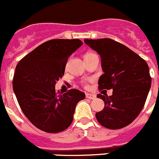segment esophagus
<instances>
[{
	"mask_svg": "<svg viewBox=\"0 0 159 159\" xmlns=\"http://www.w3.org/2000/svg\"><path fill=\"white\" fill-rule=\"evenodd\" d=\"M86 98H89V99H94V98H96V95L95 94H89V93H86Z\"/></svg>",
	"mask_w": 159,
	"mask_h": 159,
	"instance_id": "esophagus-1",
	"label": "esophagus"
}]
</instances>
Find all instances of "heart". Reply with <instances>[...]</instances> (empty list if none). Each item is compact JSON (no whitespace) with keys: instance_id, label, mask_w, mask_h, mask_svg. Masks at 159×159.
Returning a JSON list of instances; mask_svg holds the SVG:
<instances>
[{"instance_id":"1","label":"heart","mask_w":159,"mask_h":159,"mask_svg":"<svg viewBox=\"0 0 159 159\" xmlns=\"http://www.w3.org/2000/svg\"><path fill=\"white\" fill-rule=\"evenodd\" d=\"M88 54H91V53H88ZM88 54H86V55H88Z\"/></svg>"}]
</instances>
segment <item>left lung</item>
<instances>
[{"mask_svg":"<svg viewBox=\"0 0 159 159\" xmlns=\"http://www.w3.org/2000/svg\"><path fill=\"white\" fill-rule=\"evenodd\" d=\"M98 53L103 74L98 79L99 90L112 89V95L97 94L104 108L95 114L100 125L110 129H122L140 114L151 86L147 63L137 53L111 39H84Z\"/></svg>","mask_w":159,"mask_h":159,"instance_id":"left-lung-1","label":"left lung"}]
</instances>
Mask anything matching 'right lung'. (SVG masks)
I'll return each mask as SVG.
<instances>
[{
    "label": "right lung",
    "instance_id": "add662e5",
    "mask_svg": "<svg viewBox=\"0 0 159 159\" xmlns=\"http://www.w3.org/2000/svg\"><path fill=\"white\" fill-rule=\"evenodd\" d=\"M82 45L79 39H52L23 57L16 66L13 89L26 118L47 133L69 127L77 102L86 95L78 90L57 94L55 86L65 73L69 58Z\"/></svg>",
    "mask_w": 159,
    "mask_h": 159
}]
</instances>
